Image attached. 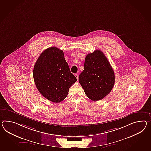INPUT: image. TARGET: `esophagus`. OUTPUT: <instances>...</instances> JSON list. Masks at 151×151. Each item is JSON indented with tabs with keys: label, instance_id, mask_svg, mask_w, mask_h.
Instances as JSON below:
<instances>
[{
	"label": "esophagus",
	"instance_id": "esophagus-1",
	"mask_svg": "<svg viewBox=\"0 0 151 151\" xmlns=\"http://www.w3.org/2000/svg\"><path fill=\"white\" fill-rule=\"evenodd\" d=\"M75 76L76 77V78H77V80H78V74H75Z\"/></svg>",
	"mask_w": 151,
	"mask_h": 151
}]
</instances>
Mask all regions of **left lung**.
<instances>
[{
	"instance_id": "8db88e82",
	"label": "left lung",
	"mask_w": 151,
	"mask_h": 151,
	"mask_svg": "<svg viewBox=\"0 0 151 151\" xmlns=\"http://www.w3.org/2000/svg\"><path fill=\"white\" fill-rule=\"evenodd\" d=\"M114 81V71L103 52L97 50L87 55L78 81L90 99H103L113 88Z\"/></svg>"
}]
</instances>
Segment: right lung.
Masks as SVG:
<instances>
[{"instance_id":"obj_1","label":"right lung","mask_w":151,"mask_h":151,"mask_svg":"<svg viewBox=\"0 0 151 151\" xmlns=\"http://www.w3.org/2000/svg\"><path fill=\"white\" fill-rule=\"evenodd\" d=\"M37 89L45 98L58 103L66 98L71 85L77 81L71 73L62 50L55 47L41 53L33 70Z\"/></svg>"}]
</instances>
